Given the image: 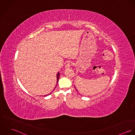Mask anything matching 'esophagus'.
Segmentation results:
<instances>
[{
	"label": "esophagus",
	"mask_w": 135,
	"mask_h": 135,
	"mask_svg": "<svg viewBox=\"0 0 135 135\" xmlns=\"http://www.w3.org/2000/svg\"><path fill=\"white\" fill-rule=\"evenodd\" d=\"M71 63H67V64H66V65H65V69L66 70H67V69H69L71 68Z\"/></svg>",
	"instance_id": "obj_1"
}]
</instances>
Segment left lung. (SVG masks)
<instances>
[{"instance_id": "left-lung-1", "label": "left lung", "mask_w": 135, "mask_h": 135, "mask_svg": "<svg viewBox=\"0 0 135 135\" xmlns=\"http://www.w3.org/2000/svg\"><path fill=\"white\" fill-rule=\"evenodd\" d=\"M74 87H75V89H76V87H75V86H74ZM76 90H77V91H77V89H76Z\"/></svg>"}]
</instances>
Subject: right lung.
<instances>
[{
    "label": "right lung",
    "instance_id": "1",
    "mask_svg": "<svg viewBox=\"0 0 135 135\" xmlns=\"http://www.w3.org/2000/svg\"><path fill=\"white\" fill-rule=\"evenodd\" d=\"M59 77H60V73H59V72H58V73H57V85L58 84V81H59ZM56 86H57V85L56 86V87H55V89L56 88ZM54 90H53V91H52L51 93H52V92L54 91ZM50 94H51V93H50V94H49V95H49ZM48 95H45L44 96H47Z\"/></svg>",
    "mask_w": 135,
    "mask_h": 135
}]
</instances>
